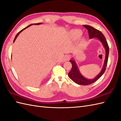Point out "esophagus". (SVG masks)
Listing matches in <instances>:
<instances>
[{
  "label": "esophagus",
  "mask_w": 121,
  "mask_h": 121,
  "mask_svg": "<svg viewBox=\"0 0 121 121\" xmlns=\"http://www.w3.org/2000/svg\"><path fill=\"white\" fill-rule=\"evenodd\" d=\"M69 58H70V57L69 55H65L63 59V62L67 61L69 59Z\"/></svg>",
  "instance_id": "1"
}]
</instances>
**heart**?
Wrapping results in <instances>:
<instances>
[{
    "mask_svg": "<svg viewBox=\"0 0 121 121\" xmlns=\"http://www.w3.org/2000/svg\"><path fill=\"white\" fill-rule=\"evenodd\" d=\"M82 32L79 30H73L69 32V35L73 40L79 39L82 35Z\"/></svg>",
    "mask_w": 121,
    "mask_h": 121,
    "instance_id": "1",
    "label": "heart"
}]
</instances>
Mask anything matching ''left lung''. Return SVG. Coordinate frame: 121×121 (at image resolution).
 <instances>
[{"mask_svg":"<svg viewBox=\"0 0 121 121\" xmlns=\"http://www.w3.org/2000/svg\"><path fill=\"white\" fill-rule=\"evenodd\" d=\"M83 26L85 27L88 30L89 38H97L100 40L102 45L104 46L105 49V52H106V55H105V58L103 67H102L100 73L95 78L92 79H86L81 75L76 61L73 58L69 60L70 62L72 64V68L71 69V70L69 72V74H68L69 78L71 80H72L74 82H75L79 85H87L95 82L104 73L105 70H106V67L107 64L108 55H109V46H108V43L104 35L100 30L88 25H83Z\"/></svg>","mask_w":121,"mask_h":121,"instance_id":"obj_1","label":"left lung"}]
</instances>
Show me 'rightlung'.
I'll list each match as a JSON object with an SVG mask.
<instances>
[{"label": "right lung", "mask_w": 121, "mask_h": 121, "mask_svg": "<svg viewBox=\"0 0 121 121\" xmlns=\"http://www.w3.org/2000/svg\"><path fill=\"white\" fill-rule=\"evenodd\" d=\"M41 24V23H34V24H35V25H39V24ZM33 24H30V26H26V27H25V28H24L23 29H22V30H21L20 31V32H19V33H18L17 34V35H16V36H15V39H14V41H13V42H15V40H16V39L17 38V37H18V35H19V34L21 32H22V30H25V29H26V28H27V27H29L30 26H32L33 25Z\"/></svg>", "instance_id": "add662e5"}]
</instances>
